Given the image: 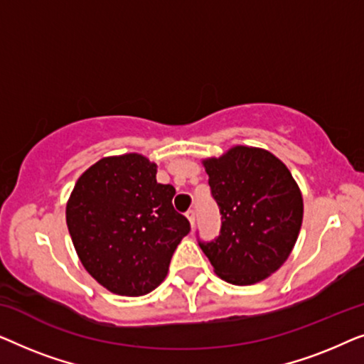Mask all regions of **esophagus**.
Segmentation results:
<instances>
[{
	"label": "esophagus",
	"mask_w": 364,
	"mask_h": 364,
	"mask_svg": "<svg viewBox=\"0 0 364 364\" xmlns=\"http://www.w3.org/2000/svg\"><path fill=\"white\" fill-rule=\"evenodd\" d=\"M186 217L188 218V222H191V225L196 223V210H193V208H188V210L186 212Z\"/></svg>",
	"instance_id": "34e87169"
}]
</instances>
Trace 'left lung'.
Wrapping results in <instances>:
<instances>
[{
	"mask_svg": "<svg viewBox=\"0 0 364 364\" xmlns=\"http://www.w3.org/2000/svg\"><path fill=\"white\" fill-rule=\"evenodd\" d=\"M203 166L222 225L213 240L197 233L198 245L225 282L263 280L285 263L300 233V188L285 164L262 149L233 147Z\"/></svg>",
	"mask_w": 364,
	"mask_h": 364,
	"instance_id": "left-lung-1",
	"label": "left lung"
}]
</instances>
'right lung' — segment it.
<instances>
[{
  "label": "right lung",
  "instance_id": "add662e5",
  "mask_svg": "<svg viewBox=\"0 0 364 364\" xmlns=\"http://www.w3.org/2000/svg\"><path fill=\"white\" fill-rule=\"evenodd\" d=\"M139 154L106 157L74 186L66 222L82 265L109 291L141 296L161 285L191 223Z\"/></svg>",
  "mask_w": 364,
  "mask_h": 364
}]
</instances>
